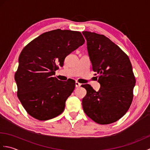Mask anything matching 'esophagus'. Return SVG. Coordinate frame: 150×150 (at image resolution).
<instances>
[{
  "mask_svg": "<svg viewBox=\"0 0 150 150\" xmlns=\"http://www.w3.org/2000/svg\"><path fill=\"white\" fill-rule=\"evenodd\" d=\"M81 86V84L79 83V82H78L77 81L75 82V87L76 88H79Z\"/></svg>",
  "mask_w": 150,
  "mask_h": 150,
  "instance_id": "1",
  "label": "esophagus"
}]
</instances>
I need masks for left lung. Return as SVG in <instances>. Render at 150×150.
I'll return each instance as SVG.
<instances>
[{
	"label": "left lung",
	"instance_id": "1",
	"mask_svg": "<svg viewBox=\"0 0 150 150\" xmlns=\"http://www.w3.org/2000/svg\"><path fill=\"white\" fill-rule=\"evenodd\" d=\"M93 71L100 84L96 91L83 84L87 93L82 101L87 115L100 124L116 122L123 117L133 100L135 78L128 56L103 35L82 31ZM96 75V74H95Z\"/></svg>",
	"mask_w": 150,
	"mask_h": 150
}]
</instances>
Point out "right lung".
<instances>
[{"label":"right lung","instance_id":"1","mask_svg":"<svg viewBox=\"0 0 150 150\" xmlns=\"http://www.w3.org/2000/svg\"><path fill=\"white\" fill-rule=\"evenodd\" d=\"M84 42L79 31L57 29L41 34L22 50L15 80L18 99L31 117L46 120L64 110L75 82H64L52 76L66 57Z\"/></svg>","mask_w":150,"mask_h":150}]
</instances>
